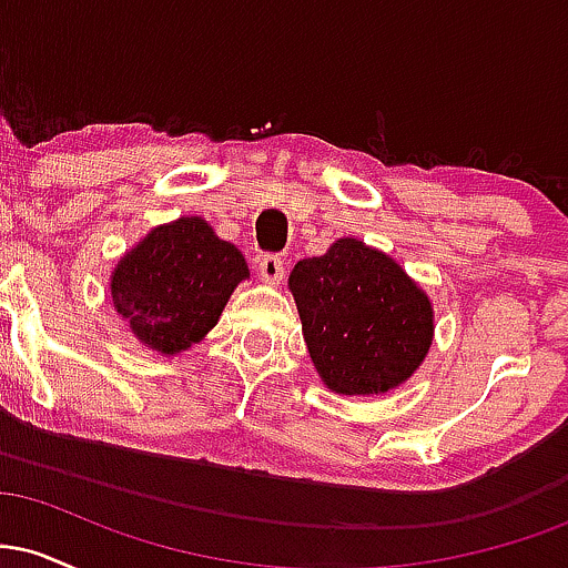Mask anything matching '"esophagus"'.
Returning a JSON list of instances; mask_svg holds the SVG:
<instances>
[{
    "instance_id": "1",
    "label": "esophagus",
    "mask_w": 568,
    "mask_h": 568,
    "mask_svg": "<svg viewBox=\"0 0 568 568\" xmlns=\"http://www.w3.org/2000/svg\"><path fill=\"white\" fill-rule=\"evenodd\" d=\"M258 275H262L264 283L277 285L285 275V264L277 253H266V256L258 258Z\"/></svg>"
}]
</instances>
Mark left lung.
Segmentation results:
<instances>
[{
  "instance_id": "1",
  "label": "left lung",
  "mask_w": 568,
  "mask_h": 568,
  "mask_svg": "<svg viewBox=\"0 0 568 568\" xmlns=\"http://www.w3.org/2000/svg\"><path fill=\"white\" fill-rule=\"evenodd\" d=\"M288 288L325 387L382 395L410 379L433 344L427 293L387 253L355 237L293 266Z\"/></svg>"
}]
</instances>
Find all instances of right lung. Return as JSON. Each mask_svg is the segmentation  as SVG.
Here are the masks:
<instances>
[{
  "label": "right lung",
  "mask_w": 568,
  "mask_h": 568,
  "mask_svg": "<svg viewBox=\"0 0 568 568\" xmlns=\"http://www.w3.org/2000/svg\"><path fill=\"white\" fill-rule=\"evenodd\" d=\"M247 275L237 247L205 219L184 216L154 226L116 262L112 302L143 347L179 355L205 338Z\"/></svg>",
  "instance_id": "1"
}]
</instances>
